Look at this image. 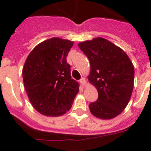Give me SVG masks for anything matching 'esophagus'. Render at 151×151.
Instances as JSON below:
<instances>
[{"label":"esophagus","mask_w":151,"mask_h":151,"mask_svg":"<svg viewBox=\"0 0 151 151\" xmlns=\"http://www.w3.org/2000/svg\"><path fill=\"white\" fill-rule=\"evenodd\" d=\"M79 82L81 83L82 86H85L87 84V81H86V80H85V78H81V79L79 80Z\"/></svg>","instance_id":"esophagus-1"}]
</instances>
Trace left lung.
<instances>
[{
    "label": "left lung",
    "instance_id": "1",
    "mask_svg": "<svg viewBox=\"0 0 151 151\" xmlns=\"http://www.w3.org/2000/svg\"><path fill=\"white\" fill-rule=\"evenodd\" d=\"M89 59L88 79L96 88L98 99L90 103L91 114L111 119L121 114L130 99L134 86V66L123 49L97 37L78 44Z\"/></svg>",
    "mask_w": 151,
    "mask_h": 151
}]
</instances>
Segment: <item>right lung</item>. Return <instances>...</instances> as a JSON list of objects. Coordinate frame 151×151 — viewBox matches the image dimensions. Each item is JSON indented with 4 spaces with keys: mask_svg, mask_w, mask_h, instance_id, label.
<instances>
[{
    "mask_svg": "<svg viewBox=\"0 0 151 151\" xmlns=\"http://www.w3.org/2000/svg\"><path fill=\"white\" fill-rule=\"evenodd\" d=\"M74 42L54 37L37 45L26 59L22 76L34 109L46 116H60L72 107L79 84L71 78L66 56Z\"/></svg>",
    "mask_w": 151,
    "mask_h": 151,
    "instance_id": "add662e5",
    "label": "right lung"
}]
</instances>
